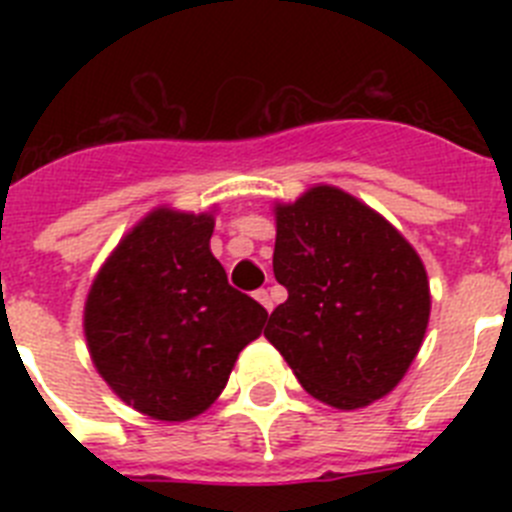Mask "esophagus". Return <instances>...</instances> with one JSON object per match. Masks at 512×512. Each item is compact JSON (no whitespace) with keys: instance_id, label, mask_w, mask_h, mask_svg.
I'll use <instances>...</instances> for the list:
<instances>
[{"instance_id":"1","label":"esophagus","mask_w":512,"mask_h":512,"mask_svg":"<svg viewBox=\"0 0 512 512\" xmlns=\"http://www.w3.org/2000/svg\"><path fill=\"white\" fill-rule=\"evenodd\" d=\"M253 297H256V302H261V307H264L266 312L274 310V300H271L269 289H259V292H253Z\"/></svg>"}]
</instances>
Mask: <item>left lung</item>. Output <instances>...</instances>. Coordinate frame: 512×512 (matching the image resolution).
Instances as JSON below:
<instances>
[{"label": "left lung", "mask_w": 512, "mask_h": 512, "mask_svg": "<svg viewBox=\"0 0 512 512\" xmlns=\"http://www.w3.org/2000/svg\"><path fill=\"white\" fill-rule=\"evenodd\" d=\"M274 277L287 302L264 336L307 395L356 410L395 390L423 346L431 287L418 251L330 184L274 205Z\"/></svg>", "instance_id": "left-lung-1"}]
</instances>
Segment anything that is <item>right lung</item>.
I'll list each match as a JSON object with an SVG mask.
<instances>
[{
  "instance_id": "obj_1",
  "label": "right lung",
  "mask_w": 512,
  "mask_h": 512,
  "mask_svg": "<svg viewBox=\"0 0 512 512\" xmlns=\"http://www.w3.org/2000/svg\"><path fill=\"white\" fill-rule=\"evenodd\" d=\"M212 228L215 212L153 207L122 235L84 302L99 377L153 420L205 413L269 318L228 284L210 251Z\"/></svg>"
}]
</instances>
